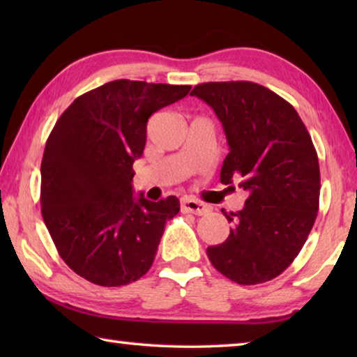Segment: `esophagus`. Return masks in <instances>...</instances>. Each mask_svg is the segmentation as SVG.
<instances>
[{"instance_id":"1","label":"esophagus","mask_w":357,"mask_h":357,"mask_svg":"<svg viewBox=\"0 0 357 357\" xmlns=\"http://www.w3.org/2000/svg\"><path fill=\"white\" fill-rule=\"evenodd\" d=\"M181 209L184 211V213H192L195 215H203L206 214L209 211L208 204H204L202 202H197L193 200V198H183L181 200Z\"/></svg>"}]
</instances>
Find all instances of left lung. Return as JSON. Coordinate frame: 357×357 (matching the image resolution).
I'll list each match as a JSON object with an SVG mask.
<instances>
[{"label":"left lung","mask_w":357,"mask_h":357,"mask_svg":"<svg viewBox=\"0 0 357 357\" xmlns=\"http://www.w3.org/2000/svg\"><path fill=\"white\" fill-rule=\"evenodd\" d=\"M192 96L220 119L229 153L220 183L249 192L225 243L208 258L227 279L257 285L280 275L298 257L319 206V164L309 130L294 107L252 82L197 84Z\"/></svg>","instance_id":"obj_1"}]
</instances>
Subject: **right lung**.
<instances>
[{
  "label": "right lung",
  "instance_id": "add662e5",
  "mask_svg": "<svg viewBox=\"0 0 357 357\" xmlns=\"http://www.w3.org/2000/svg\"><path fill=\"white\" fill-rule=\"evenodd\" d=\"M189 84L114 80L82 94L56 121L40 164V211L64 263L100 287L148 273L179 200L134 197L132 170L153 113Z\"/></svg>",
  "mask_w": 357,
  "mask_h": 357
}]
</instances>
